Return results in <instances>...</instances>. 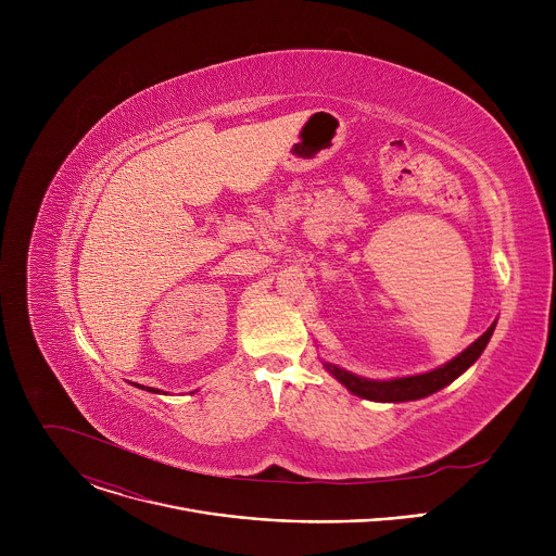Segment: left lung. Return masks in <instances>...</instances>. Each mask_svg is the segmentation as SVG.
Here are the masks:
<instances>
[{
  "instance_id": "1",
  "label": "left lung",
  "mask_w": 556,
  "mask_h": 556,
  "mask_svg": "<svg viewBox=\"0 0 556 556\" xmlns=\"http://www.w3.org/2000/svg\"><path fill=\"white\" fill-rule=\"evenodd\" d=\"M495 324L478 339L472 345H468L459 356H455L453 361H448L446 365L420 374V376H407V378H395V380H367V378H358L332 363H324V367L341 382L345 384L352 393L361 395V399L367 401H376V403H405V401H418L425 399L429 393H435L438 389L446 387L448 382H453L462 371H466L475 361L480 358V354L484 352V348L489 345L491 337H493Z\"/></svg>"
}]
</instances>
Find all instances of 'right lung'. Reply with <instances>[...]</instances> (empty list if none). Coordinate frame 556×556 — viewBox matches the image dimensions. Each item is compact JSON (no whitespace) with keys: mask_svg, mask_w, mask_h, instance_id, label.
<instances>
[{"mask_svg":"<svg viewBox=\"0 0 556 556\" xmlns=\"http://www.w3.org/2000/svg\"><path fill=\"white\" fill-rule=\"evenodd\" d=\"M147 391H155V393H157V389H153V387H151V389H147Z\"/></svg>","mask_w":556,"mask_h":556,"instance_id":"obj_1","label":"right lung"}]
</instances>
